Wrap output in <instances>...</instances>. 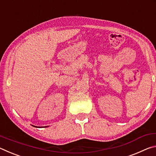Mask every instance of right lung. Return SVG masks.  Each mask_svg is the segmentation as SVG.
Listing matches in <instances>:
<instances>
[{
  "instance_id": "1",
  "label": "right lung",
  "mask_w": 156,
  "mask_h": 156,
  "mask_svg": "<svg viewBox=\"0 0 156 156\" xmlns=\"http://www.w3.org/2000/svg\"><path fill=\"white\" fill-rule=\"evenodd\" d=\"M33 126H35V127H38H38H41V126H34V125H33ZM48 126H44V127H48Z\"/></svg>"
}]
</instances>
